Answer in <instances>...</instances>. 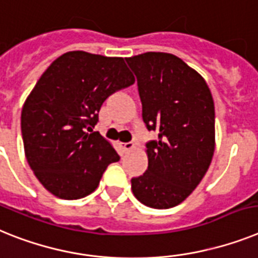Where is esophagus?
Here are the masks:
<instances>
[{
  "label": "esophagus",
  "mask_w": 258,
  "mask_h": 258,
  "mask_svg": "<svg viewBox=\"0 0 258 258\" xmlns=\"http://www.w3.org/2000/svg\"><path fill=\"white\" fill-rule=\"evenodd\" d=\"M135 148V143L128 142V143H123V149L124 151H133Z\"/></svg>",
  "instance_id": "1"
}]
</instances>
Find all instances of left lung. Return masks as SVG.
<instances>
[{
	"label": "left lung",
	"instance_id": "1",
	"mask_svg": "<svg viewBox=\"0 0 258 258\" xmlns=\"http://www.w3.org/2000/svg\"><path fill=\"white\" fill-rule=\"evenodd\" d=\"M138 79L143 120L159 133L147 143L148 169L131 179L136 199L152 209H170L196 189L215 151V107L202 76L165 52L125 57Z\"/></svg>",
	"mask_w": 258,
	"mask_h": 258
}]
</instances>
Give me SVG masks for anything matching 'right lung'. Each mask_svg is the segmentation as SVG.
I'll return each mask as SVG.
<instances>
[{
    "label": "right lung",
    "instance_id": "add662e5",
    "mask_svg": "<svg viewBox=\"0 0 258 258\" xmlns=\"http://www.w3.org/2000/svg\"><path fill=\"white\" fill-rule=\"evenodd\" d=\"M123 57L71 51L52 62L26 98L21 115L25 155L39 182L61 199L98 187L119 155L93 128L105 99L133 85Z\"/></svg>",
    "mask_w": 258,
    "mask_h": 258
}]
</instances>
